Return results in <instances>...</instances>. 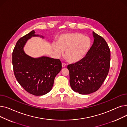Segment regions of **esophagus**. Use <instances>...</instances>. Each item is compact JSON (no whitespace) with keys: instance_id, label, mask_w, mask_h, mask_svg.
Wrapping results in <instances>:
<instances>
[{"instance_id":"esophagus-1","label":"esophagus","mask_w":127,"mask_h":127,"mask_svg":"<svg viewBox=\"0 0 127 127\" xmlns=\"http://www.w3.org/2000/svg\"><path fill=\"white\" fill-rule=\"evenodd\" d=\"M62 67H65L66 66V64L64 63H62Z\"/></svg>"}]
</instances>
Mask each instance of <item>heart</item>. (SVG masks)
<instances>
[{
	"mask_svg": "<svg viewBox=\"0 0 127 127\" xmlns=\"http://www.w3.org/2000/svg\"><path fill=\"white\" fill-rule=\"evenodd\" d=\"M91 39L78 33H66L60 36L58 44L52 47L56 55L61 56L65 51V56L70 62H77L83 59L90 49Z\"/></svg>",
	"mask_w": 127,
	"mask_h": 127,
	"instance_id": "heart-1",
	"label": "heart"
}]
</instances>
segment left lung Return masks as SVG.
<instances>
[{"instance_id": "1", "label": "left lung", "mask_w": 127, "mask_h": 127, "mask_svg": "<svg viewBox=\"0 0 127 127\" xmlns=\"http://www.w3.org/2000/svg\"><path fill=\"white\" fill-rule=\"evenodd\" d=\"M94 40L85 57L67 66L73 91L87 95L97 91L107 77L110 66V50L101 36L93 32Z\"/></svg>"}]
</instances>
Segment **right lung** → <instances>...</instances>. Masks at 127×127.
I'll use <instances>...</instances> for the list:
<instances>
[{
	"label": "right lung",
	"instance_id": "right-lung-1",
	"mask_svg": "<svg viewBox=\"0 0 127 127\" xmlns=\"http://www.w3.org/2000/svg\"><path fill=\"white\" fill-rule=\"evenodd\" d=\"M33 36L44 38L32 30L19 39L12 53V64L15 77L24 90L33 95L42 96L51 91L62 63L59 59L45 56L34 58L27 55L24 47Z\"/></svg>",
	"mask_w": 127,
	"mask_h": 127
}]
</instances>
